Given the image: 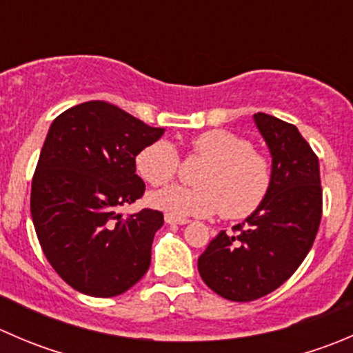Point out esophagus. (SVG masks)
<instances>
[{
  "label": "esophagus",
  "mask_w": 353,
  "mask_h": 353,
  "mask_svg": "<svg viewBox=\"0 0 353 353\" xmlns=\"http://www.w3.org/2000/svg\"><path fill=\"white\" fill-rule=\"evenodd\" d=\"M165 222L167 223H177V225H186V223H190V220H188V219H179V216H174V215H169V213H167V215H165Z\"/></svg>",
  "instance_id": "1"
}]
</instances>
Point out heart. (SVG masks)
Here are the masks:
<instances>
[{"label": "heart", "mask_w": 353, "mask_h": 353, "mask_svg": "<svg viewBox=\"0 0 353 353\" xmlns=\"http://www.w3.org/2000/svg\"><path fill=\"white\" fill-rule=\"evenodd\" d=\"M188 155L205 160L196 174L198 188L170 186L152 193L148 201L174 216H210L220 212L229 220L252 215L263 205L273 183V169L245 138L225 130H210L191 140ZM138 174L152 186L176 177L179 155L165 140L154 141L134 159Z\"/></svg>", "instance_id": "1"}]
</instances>
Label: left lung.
I'll return each instance as SVG.
<instances>
[{"label":"left lung","mask_w":353,"mask_h":353,"mask_svg":"<svg viewBox=\"0 0 353 353\" xmlns=\"http://www.w3.org/2000/svg\"><path fill=\"white\" fill-rule=\"evenodd\" d=\"M254 123L272 154V190L234 234L222 230L198 258L203 282L234 302L287 282L311 251L323 213L318 157L297 128L265 112Z\"/></svg>","instance_id":"8db88e82"}]
</instances>
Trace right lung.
<instances>
[{"label":"right lung","instance_id":"right-lung-1","mask_svg":"<svg viewBox=\"0 0 353 353\" xmlns=\"http://www.w3.org/2000/svg\"><path fill=\"white\" fill-rule=\"evenodd\" d=\"M163 131L104 101L52 121L32 179L30 212L46 258L74 290L114 297L147 273L162 212L123 216L119 210L143 196L134 159Z\"/></svg>","mask_w":353,"mask_h":353}]
</instances>
